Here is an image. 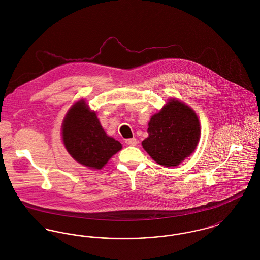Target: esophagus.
<instances>
[{"label": "esophagus", "instance_id": "obj_1", "mask_svg": "<svg viewBox=\"0 0 260 260\" xmlns=\"http://www.w3.org/2000/svg\"><path fill=\"white\" fill-rule=\"evenodd\" d=\"M125 143L129 146H136L137 141H136V137L134 138H128V139H125Z\"/></svg>", "mask_w": 260, "mask_h": 260}]
</instances>
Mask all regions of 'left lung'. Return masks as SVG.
Here are the masks:
<instances>
[{
  "instance_id": "left-lung-1",
  "label": "left lung",
  "mask_w": 260,
  "mask_h": 260,
  "mask_svg": "<svg viewBox=\"0 0 260 260\" xmlns=\"http://www.w3.org/2000/svg\"><path fill=\"white\" fill-rule=\"evenodd\" d=\"M149 136L142 141L151 158L165 167H176L198 145L201 126L195 111L172 99L148 123Z\"/></svg>"
}]
</instances>
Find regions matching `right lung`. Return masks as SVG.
<instances>
[{"label": "right lung", "instance_id": "obj_1", "mask_svg": "<svg viewBox=\"0 0 260 260\" xmlns=\"http://www.w3.org/2000/svg\"><path fill=\"white\" fill-rule=\"evenodd\" d=\"M62 140L75 161L87 168L100 170L122 144L107 136L95 112L90 111L85 100L76 102L62 124Z\"/></svg>", "mask_w": 260, "mask_h": 260}]
</instances>
